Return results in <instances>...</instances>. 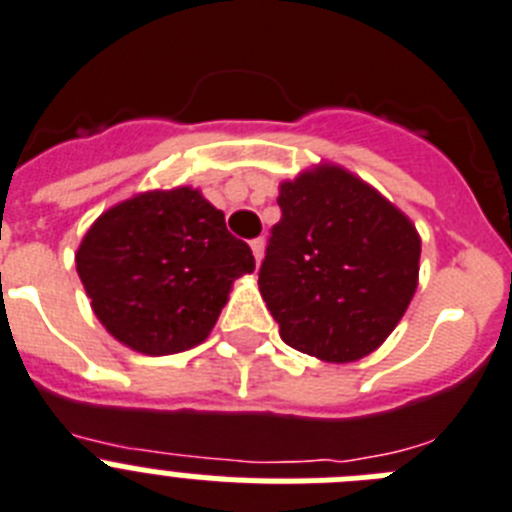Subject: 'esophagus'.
Instances as JSON below:
<instances>
[{
	"instance_id": "obj_1",
	"label": "esophagus",
	"mask_w": 512,
	"mask_h": 512,
	"mask_svg": "<svg viewBox=\"0 0 512 512\" xmlns=\"http://www.w3.org/2000/svg\"><path fill=\"white\" fill-rule=\"evenodd\" d=\"M252 255H255V260H257V265H260L262 262V257H265V239H252Z\"/></svg>"
}]
</instances>
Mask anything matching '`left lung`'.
Listing matches in <instances>:
<instances>
[{
    "label": "left lung",
    "mask_w": 512,
    "mask_h": 512,
    "mask_svg": "<svg viewBox=\"0 0 512 512\" xmlns=\"http://www.w3.org/2000/svg\"><path fill=\"white\" fill-rule=\"evenodd\" d=\"M278 206L257 283L280 339L324 362L372 354L418 288L416 224L334 163L280 183Z\"/></svg>",
    "instance_id": "obj_1"
}]
</instances>
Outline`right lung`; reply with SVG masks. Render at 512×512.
Returning <instances> with one entry per match:
<instances>
[{"instance_id":"add662e5","label":"right lung","mask_w":512,"mask_h":512,"mask_svg":"<svg viewBox=\"0 0 512 512\" xmlns=\"http://www.w3.org/2000/svg\"><path fill=\"white\" fill-rule=\"evenodd\" d=\"M76 270L101 326L160 357L204 342L255 257L199 188L176 186L104 211L78 245Z\"/></svg>"}]
</instances>
